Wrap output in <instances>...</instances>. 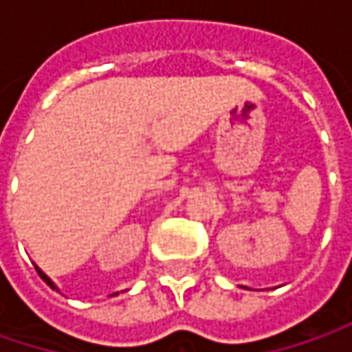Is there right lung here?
Here are the masks:
<instances>
[{"instance_id":"add662e5","label":"right lung","mask_w":352,"mask_h":352,"mask_svg":"<svg viewBox=\"0 0 352 352\" xmlns=\"http://www.w3.org/2000/svg\"><path fill=\"white\" fill-rule=\"evenodd\" d=\"M34 267H36V265H34ZM36 271H38V275H40V279H42V281H44L46 285H50L52 289H56V292H58V287H56V285H54V283L50 281V277H48V275H46V273H44L42 269H38V267H36Z\"/></svg>"}]
</instances>
